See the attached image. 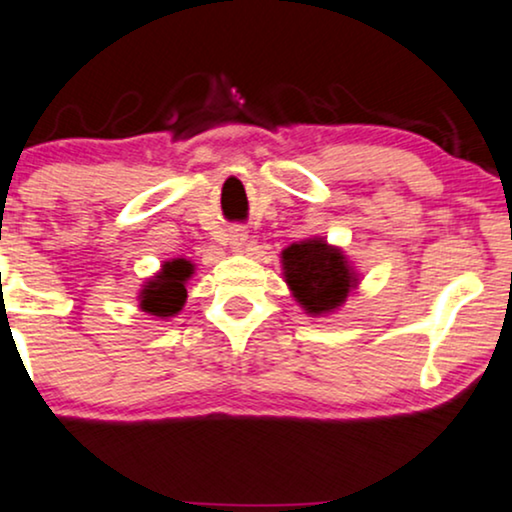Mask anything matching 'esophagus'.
Returning <instances> with one entry per match:
<instances>
[{
  "instance_id": "1",
  "label": "esophagus",
  "mask_w": 512,
  "mask_h": 512,
  "mask_svg": "<svg viewBox=\"0 0 512 512\" xmlns=\"http://www.w3.org/2000/svg\"><path fill=\"white\" fill-rule=\"evenodd\" d=\"M245 241H248V231H245L243 226H234V229L229 231V245L234 250H243Z\"/></svg>"
}]
</instances>
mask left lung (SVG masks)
Returning <instances> with one entry per match:
<instances>
[{"label": "left lung", "instance_id": "8db88e82", "mask_svg": "<svg viewBox=\"0 0 512 512\" xmlns=\"http://www.w3.org/2000/svg\"><path fill=\"white\" fill-rule=\"evenodd\" d=\"M281 264L293 297L312 316L335 312L359 283L342 250L323 238L288 245L281 252Z\"/></svg>", "mask_w": 512, "mask_h": 512}]
</instances>
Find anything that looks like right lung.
<instances>
[{"label": "right lung", "instance_id": "right-lung-1", "mask_svg": "<svg viewBox=\"0 0 512 512\" xmlns=\"http://www.w3.org/2000/svg\"><path fill=\"white\" fill-rule=\"evenodd\" d=\"M193 276V264L189 260L165 262L163 269L153 278H148L146 286L139 293L141 312L160 316H174L181 312L186 302V281Z\"/></svg>", "mask_w": 512, "mask_h": 512}]
</instances>
